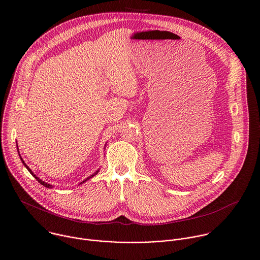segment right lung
Segmentation results:
<instances>
[{
  "instance_id": "1",
  "label": "right lung",
  "mask_w": 260,
  "mask_h": 260,
  "mask_svg": "<svg viewBox=\"0 0 260 260\" xmlns=\"http://www.w3.org/2000/svg\"><path fill=\"white\" fill-rule=\"evenodd\" d=\"M18 153H19V152H18ZM19 156H20V154H19ZM20 159H21V161H22V163H23V165H24V166H25V167H26V168H27V170H28V171H29V172H30V174H31V175H32V176H34V177H35V179H36V180H37V181H38V182H39V183H40V184H41V185H43V186H44V187H46V188H50V189H51V188H52V187H53V186H52V185H50V184H48V183H45V182H43V181H42V180H40V179H39V178H38V177H37V176H36V175H35V174H34V172H32V171H31V169H30V168H29V167H28V166H27V165H26V164H25V162H24V161H23V159H22V158H21V156H20ZM98 172H99V170H97V171H96V172H94V174H93V175H92V176H90V177H89V178H88V179H85V180H84V181H83V182H85V181H88V180H90V179H91V178H93V177H95V176H96V175H97V174H98ZM83 182H81V183H80V184H83ZM80 184H79V185H80Z\"/></svg>"
}]
</instances>
